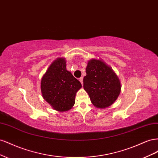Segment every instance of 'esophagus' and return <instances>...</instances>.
I'll list each match as a JSON object with an SVG mask.
<instances>
[{"mask_svg": "<svg viewBox=\"0 0 158 158\" xmlns=\"http://www.w3.org/2000/svg\"><path fill=\"white\" fill-rule=\"evenodd\" d=\"M79 80H80V82H81V84H83V78H82V77L80 78H79Z\"/></svg>", "mask_w": 158, "mask_h": 158, "instance_id": "34e87169", "label": "esophagus"}]
</instances>
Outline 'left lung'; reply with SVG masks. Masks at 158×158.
Masks as SVG:
<instances>
[{
    "instance_id": "8db88e82",
    "label": "left lung",
    "mask_w": 158,
    "mask_h": 158,
    "mask_svg": "<svg viewBox=\"0 0 158 158\" xmlns=\"http://www.w3.org/2000/svg\"><path fill=\"white\" fill-rule=\"evenodd\" d=\"M84 88L91 102L98 108H106L112 105L121 92L120 81L111 67L103 61L90 60L85 69Z\"/></svg>"
}]
</instances>
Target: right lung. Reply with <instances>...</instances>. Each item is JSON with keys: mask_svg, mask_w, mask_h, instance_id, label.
Returning <instances> with one entry per match:
<instances>
[{"mask_svg": "<svg viewBox=\"0 0 158 158\" xmlns=\"http://www.w3.org/2000/svg\"><path fill=\"white\" fill-rule=\"evenodd\" d=\"M82 84L66 69L64 59L59 58L50 65L41 82L44 99L58 111H66L73 107L75 95Z\"/></svg>", "mask_w": 158, "mask_h": 158, "instance_id": "right-lung-1", "label": "right lung"}]
</instances>
